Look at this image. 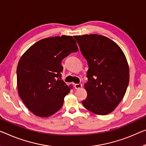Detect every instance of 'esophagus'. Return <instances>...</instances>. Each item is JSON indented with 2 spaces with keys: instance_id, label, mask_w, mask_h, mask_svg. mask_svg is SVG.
Segmentation results:
<instances>
[{
  "instance_id": "1",
  "label": "esophagus",
  "mask_w": 146,
  "mask_h": 146,
  "mask_svg": "<svg viewBox=\"0 0 146 146\" xmlns=\"http://www.w3.org/2000/svg\"><path fill=\"white\" fill-rule=\"evenodd\" d=\"M82 87V84H76L75 85H74V87L75 88L77 89H80V88H81V87Z\"/></svg>"
}]
</instances>
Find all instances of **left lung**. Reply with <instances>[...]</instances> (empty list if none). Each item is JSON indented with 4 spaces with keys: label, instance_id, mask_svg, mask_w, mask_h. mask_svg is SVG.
Returning <instances> with one entry per match:
<instances>
[{
    "label": "left lung",
    "instance_id": "8db88e82",
    "mask_svg": "<svg viewBox=\"0 0 146 146\" xmlns=\"http://www.w3.org/2000/svg\"><path fill=\"white\" fill-rule=\"evenodd\" d=\"M89 66L84 85L87 92L82 104L97 115L113 111L126 93L129 68L125 55L118 45L98 35L74 36Z\"/></svg>",
    "mask_w": 146,
    "mask_h": 146
}]
</instances>
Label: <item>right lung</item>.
<instances>
[{"instance_id": "obj_1", "label": "right lung", "mask_w": 146, "mask_h": 146, "mask_svg": "<svg viewBox=\"0 0 146 146\" xmlns=\"http://www.w3.org/2000/svg\"><path fill=\"white\" fill-rule=\"evenodd\" d=\"M78 48L70 36L39 40L22 55L17 68L18 93L35 115L49 117L61 108L70 87L61 80L62 60Z\"/></svg>"}]
</instances>
